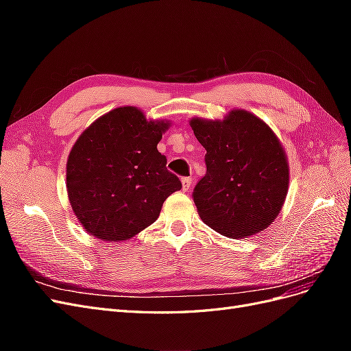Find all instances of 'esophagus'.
Wrapping results in <instances>:
<instances>
[{"instance_id": "34e87169", "label": "esophagus", "mask_w": 351, "mask_h": 351, "mask_svg": "<svg viewBox=\"0 0 351 351\" xmlns=\"http://www.w3.org/2000/svg\"><path fill=\"white\" fill-rule=\"evenodd\" d=\"M182 186H183V192H187L190 186H192V178H189V177L182 178Z\"/></svg>"}]
</instances>
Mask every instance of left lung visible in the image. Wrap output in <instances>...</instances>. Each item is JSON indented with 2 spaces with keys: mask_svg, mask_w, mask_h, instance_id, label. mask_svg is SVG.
I'll return each mask as SVG.
<instances>
[{
  "mask_svg": "<svg viewBox=\"0 0 351 351\" xmlns=\"http://www.w3.org/2000/svg\"><path fill=\"white\" fill-rule=\"evenodd\" d=\"M190 127L206 151V174L193 192L200 219L231 239L271 226L290 182L285 151L271 127L246 110H231L224 120L195 117Z\"/></svg>",
  "mask_w": 351,
  "mask_h": 351,
  "instance_id": "left-lung-1",
  "label": "left lung"
}]
</instances>
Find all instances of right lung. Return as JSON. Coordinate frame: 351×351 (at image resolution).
Returning a JSON list of instances; mask_svg holds the SVG:
<instances>
[{
  "label": "right lung",
  "instance_id": "add662e5",
  "mask_svg": "<svg viewBox=\"0 0 351 351\" xmlns=\"http://www.w3.org/2000/svg\"><path fill=\"white\" fill-rule=\"evenodd\" d=\"M167 120H146L136 107H120L95 120L67 159V195L90 236L123 241L156 221L164 200L182 183L167 169L156 145Z\"/></svg>",
  "mask_w": 351,
  "mask_h": 351
}]
</instances>
